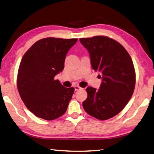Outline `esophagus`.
<instances>
[{"instance_id":"1","label":"esophagus","mask_w":154,"mask_h":154,"mask_svg":"<svg viewBox=\"0 0 154 154\" xmlns=\"http://www.w3.org/2000/svg\"><path fill=\"white\" fill-rule=\"evenodd\" d=\"M80 89H82V88H81V87H80L79 86L76 85V86H74V90H75V91L78 90H80Z\"/></svg>"}]
</instances>
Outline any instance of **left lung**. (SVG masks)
I'll list each match as a JSON object with an SVG mask.
<instances>
[{
  "instance_id": "8db88e82",
  "label": "left lung",
  "mask_w": 154,
  "mask_h": 154,
  "mask_svg": "<svg viewBox=\"0 0 154 154\" xmlns=\"http://www.w3.org/2000/svg\"><path fill=\"white\" fill-rule=\"evenodd\" d=\"M80 42L89 52L92 68L102 78L98 90L86 88L83 108L96 119L108 120L120 113L133 94L136 73L132 60L121 44L109 37L83 38Z\"/></svg>"
}]
</instances>
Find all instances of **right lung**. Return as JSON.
Instances as JSON below:
<instances>
[{"label": "right lung", "instance_id": "right-lung-1", "mask_svg": "<svg viewBox=\"0 0 154 154\" xmlns=\"http://www.w3.org/2000/svg\"><path fill=\"white\" fill-rule=\"evenodd\" d=\"M77 40L46 38L38 40L24 54L17 88L25 106L36 116L52 120L66 111L74 88H65L54 76L63 70L66 56Z\"/></svg>", "mask_w": 154, "mask_h": 154}]
</instances>
